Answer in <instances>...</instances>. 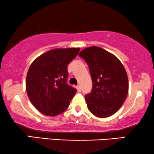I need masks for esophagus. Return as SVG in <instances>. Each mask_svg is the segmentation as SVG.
Masks as SVG:
<instances>
[{"label":"esophagus","instance_id":"34e87169","mask_svg":"<svg viewBox=\"0 0 154 154\" xmlns=\"http://www.w3.org/2000/svg\"><path fill=\"white\" fill-rule=\"evenodd\" d=\"M76 89H77V90L79 92H81V86H80V85H77L76 86Z\"/></svg>","mask_w":154,"mask_h":154}]
</instances>
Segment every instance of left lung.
<instances>
[{
	"label": "left lung",
	"mask_w": 154,
	"mask_h": 154,
	"mask_svg": "<svg viewBox=\"0 0 154 154\" xmlns=\"http://www.w3.org/2000/svg\"><path fill=\"white\" fill-rule=\"evenodd\" d=\"M87 63L92 88L85 98L92 114L106 118L116 113L127 97L128 79L116 57L97 46L87 48L79 54Z\"/></svg>",
	"instance_id": "1"
}]
</instances>
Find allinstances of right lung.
Instances as JSON below:
<instances>
[{
  "mask_svg": "<svg viewBox=\"0 0 154 154\" xmlns=\"http://www.w3.org/2000/svg\"><path fill=\"white\" fill-rule=\"evenodd\" d=\"M79 51V48L52 50L31 64L26 92L32 104L43 114L55 116L68 108L77 90L67 83V66Z\"/></svg>",
  "mask_w": 154,
  "mask_h": 154,
  "instance_id": "1",
  "label": "right lung"
}]
</instances>
